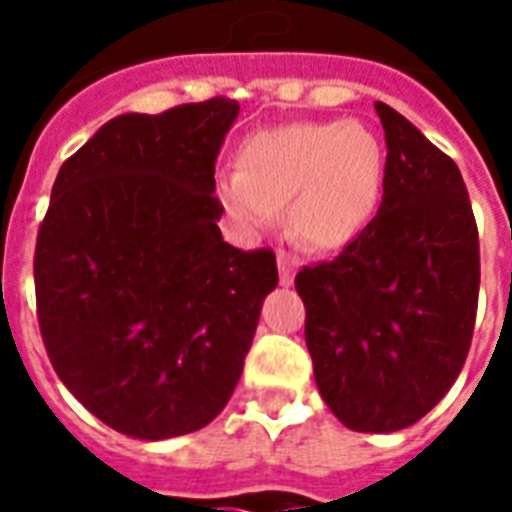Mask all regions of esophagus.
<instances>
[{"mask_svg": "<svg viewBox=\"0 0 512 512\" xmlns=\"http://www.w3.org/2000/svg\"><path fill=\"white\" fill-rule=\"evenodd\" d=\"M277 266H279V282H282V285H293L296 268H299V260H296V255H290V252H285V249H279Z\"/></svg>", "mask_w": 512, "mask_h": 512, "instance_id": "34e87169", "label": "esophagus"}]
</instances>
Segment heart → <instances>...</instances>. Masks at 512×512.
I'll return each instance as SVG.
<instances>
[{
    "label": "heart",
    "mask_w": 512,
    "mask_h": 512,
    "mask_svg": "<svg viewBox=\"0 0 512 512\" xmlns=\"http://www.w3.org/2000/svg\"><path fill=\"white\" fill-rule=\"evenodd\" d=\"M386 178L384 139L359 120L263 128L238 150V172L216 178L224 213L260 233L285 208L288 233L310 249H340L373 219Z\"/></svg>",
    "instance_id": "heart-1"
}]
</instances>
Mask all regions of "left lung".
<instances>
[{"instance_id":"left-lung-1","label":"left lung","mask_w":512,"mask_h":512,"mask_svg":"<svg viewBox=\"0 0 512 512\" xmlns=\"http://www.w3.org/2000/svg\"><path fill=\"white\" fill-rule=\"evenodd\" d=\"M384 200L334 260L296 274L315 384L345 428L392 433L450 392L472 345L480 238L447 153L378 101Z\"/></svg>"}]
</instances>
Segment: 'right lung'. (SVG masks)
<instances>
[{
	"instance_id": "1",
	"label": "right lung",
	"mask_w": 512,
	"mask_h": 512,
	"mask_svg": "<svg viewBox=\"0 0 512 512\" xmlns=\"http://www.w3.org/2000/svg\"><path fill=\"white\" fill-rule=\"evenodd\" d=\"M238 101L120 115L60 167L35 244L40 337L90 414L134 439L227 406L277 288L271 249L219 233L216 156Z\"/></svg>"
}]
</instances>
